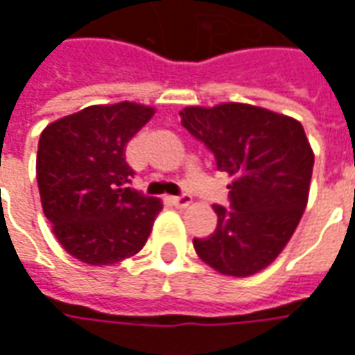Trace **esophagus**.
Instances as JSON below:
<instances>
[{"instance_id": "esophagus-1", "label": "esophagus", "mask_w": 355, "mask_h": 355, "mask_svg": "<svg viewBox=\"0 0 355 355\" xmlns=\"http://www.w3.org/2000/svg\"><path fill=\"white\" fill-rule=\"evenodd\" d=\"M171 201H173V205H177V207H188V205L192 203V198H190L188 193H180V196H173Z\"/></svg>"}]
</instances>
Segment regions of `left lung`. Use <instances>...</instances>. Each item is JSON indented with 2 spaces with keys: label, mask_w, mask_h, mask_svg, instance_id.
I'll return each mask as SVG.
<instances>
[{
  "label": "left lung",
  "mask_w": 355,
  "mask_h": 355,
  "mask_svg": "<svg viewBox=\"0 0 355 355\" xmlns=\"http://www.w3.org/2000/svg\"><path fill=\"white\" fill-rule=\"evenodd\" d=\"M188 132L213 152L216 169L228 173L230 209L209 238L193 249L216 272L245 277L275 261L304 213L313 152L302 125L270 110L226 102L180 112Z\"/></svg>",
  "instance_id": "8db88e82"
}]
</instances>
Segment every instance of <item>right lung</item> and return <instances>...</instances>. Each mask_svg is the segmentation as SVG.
Segmentation results:
<instances>
[{
	"mask_svg": "<svg viewBox=\"0 0 355 355\" xmlns=\"http://www.w3.org/2000/svg\"><path fill=\"white\" fill-rule=\"evenodd\" d=\"M154 116L135 102L89 106L43 129L37 186L43 213L73 259L108 266L146 243L162 201L129 188L125 146Z\"/></svg>",
	"mask_w": 355,
	"mask_h": 355,
	"instance_id": "1",
	"label": "right lung"
}]
</instances>
